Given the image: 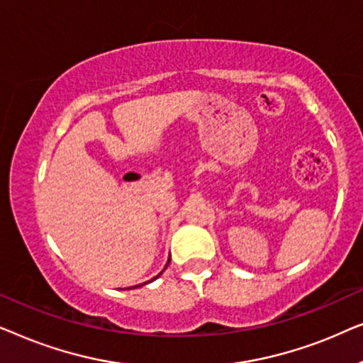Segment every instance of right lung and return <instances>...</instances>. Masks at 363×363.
<instances>
[{"label": "right lung", "instance_id": "obj_1", "mask_svg": "<svg viewBox=\"0 0 363 363\" xmlns=\"http://www.w3.org/2000/svg\"><path fill=\"white\" fill-rule=\"evenodd\" d=\"M168 264H170V259H168V262H167V266H168ZM167 266H165V267H167ZM162 272H163V271H162ZM162 272H160V274H162ZM160 274H158V276H160ZM158 276H157V277H158ZM157 277H153V279H157ZM153 279H152V281H153ZM148 282H150V281H148ZM138 286H142V284H138ZM135 287H137V286H135ZM128 289H130V287H128Z\"/></svg>", "mask_w": 363, "mask_h": 363}]
</instances>
